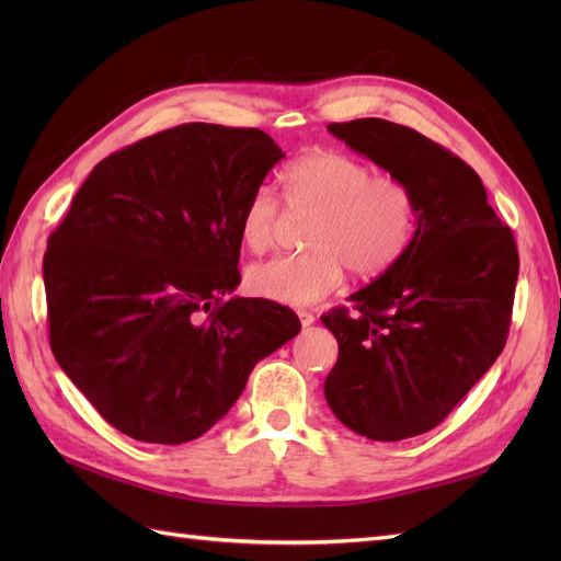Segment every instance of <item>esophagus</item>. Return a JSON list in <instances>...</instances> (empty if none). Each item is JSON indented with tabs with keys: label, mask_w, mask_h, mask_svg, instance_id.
Returning <instances> with one entry per match:
<instances>
[{
	"label": "esophagus",
	"mask_w": 561,
	"mask_h": 561,
	"mask_svg": "<svg viewBox=\"0 0 561 561\" xmlns=\"http://www.w3.org/2000/svg\"><path fill=\"white\" fill-rule=\"evenodd\" d=\"M297 316H299V322H301V328H309V325H313V320H316V316H313L311 311H297Z\"/></svg>",
	"instance_id": "esophagus-1"
}]
</instances>
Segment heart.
I'll return each instance as SVG.
<instances>
[{"instance_id":"heart-1","label":"heart","mask_w":561,"mask_h":561,"mask_svg":"<svg viewBox=\"0 0 561 561\" xmlns=\"http://www.w3.org/2000/svg\"><path fill=\"white\" fill-rule=\"evenodd\" d=\"M287 208L316 210L304 233L309 250L276 254L250 266V290L304 307L336 290L346 268L375 278L393 266L416 233L419 206L410 184L336 149H311L280 175ZM280 225V203L268 184L257 186L241 210L239 236L250 252H264Z\"/></svg>"}]
</instances>
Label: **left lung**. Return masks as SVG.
Wrapping results in <instances>:
<instances>
[{
    "mask_svg": "<svg viewBox=\"0 0 561 561\" xmlns=\"http://www.w3.org/2000/svg\"><path fill=\"white\" fill-rule=\"evenodd\" d=\"M334 138L410 184L412 245L322 316L339 344L325 400L346 428L381 443L428 433L496 363L511 328L519 257L468 163L383 118L330 124Z\"/></svg>",
    "mask_w": 561,
    "mask_h": 561,
    "instance_id": "8db88e82",
    "label": "left lung"
}]
</instances>
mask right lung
<instances>
[{
	"instance_id": "1",
	"label": "right lung",
	"mask_w": 561,
	"mask_h": 561,
	"mask_svg": "<svg viewBox=\"0 0 561 561\" xmlns=\"http://www.w3.org/2000/svg\"><path fill=\"white\" fill-rule=\"evenodd\" d=\"M283 157L257 128H168L100 161L48 236L50 351L116 431L201 437L301 330L276 301L231 297L241 210Z\"/></svg>"
}]
</instances>
